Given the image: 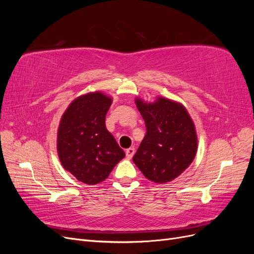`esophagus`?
<instances>
[{"mask_svg":"<svg viewBox=\"0 0 254 254\" xmlns=\"http://www.w3.org/2000/svg\"><path fill=\"white\" fill-rule=\"evenodd\" d=\"M134 152H135V149L133 147H130V148L126 149V157H127V159H131L133 157V155H134Z\"/></svg>","mask_w":254,"mask_h":254,"instance_id":"34e87169","label":"esophagus"}]
</instances>
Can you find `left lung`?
<instances>
[{
  "mask_svg": "<svg viewBox=\"0 0 254 254\" xmlns=\"http://www.w3.org/2000/svg\"><path fill=\"white\" fill-rule=\"evenodd\" d=\"M135 105L147 131L133 162L150 181L160 184L173 181L196 156L198 141L194 122L182 104L162 96L153 103L136 97Z\"/></svg>",
  "mask_w": 254,
  "mask_h": 254,
  "instance_id": "8db88e82",
  "label": "left lung"
}]
</instances>
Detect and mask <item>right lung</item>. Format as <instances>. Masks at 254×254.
Wrapping results in <instances>:
<instances>
[{"mask_svg": "<svg viewBox=\"0 0 254 254\" xmlns=\"http://www.w3.org/2000/svg\"><path fill=\"white\" fill-rule=\"evenodd\" d=\"M112 98L102 91L76 97L61 117L57 152L65 171L94 186L108 178L125 152L106 128Z\"/></svg>", "mask_w": 254, "mask_h": 254, "instance_id": "obj_1", "label": "right lung"}]
</instances>
